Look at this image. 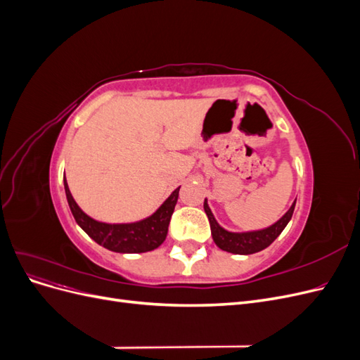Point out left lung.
<instances>
[{
    "mask_svg": "<svg viewBox=\"0 0 360 360\" xmlns=\"http://www.w3.org/2000/svg\"><path fill=\"white\" fill-rule=\"evenodd\" d=\"M294 205H296V201L292 202L290 210L274 225H270L269 228H264V230L249 231V233H231V231L224 230V228L216 222L212 210L209 209V204H207V200L204 201V210H205L207 217H209L210 230H212L214 243L222 250H226V252L238 254V255H249V254L259 252V250H263L269 245L274 243L275 238L282 233V230H284L287 224L290 222L292 212H294Z\"/></svg>",
    "mask_w": 360,
    "mask_h": 360,
    "instance_id": "8db88e82",
    "label": "left lung"
}]
</instances>
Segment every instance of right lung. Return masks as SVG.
Instances as JSON below:
<instances>
[{
	"label": "right lung",
	"instance_id": "obj_1",
	"mask_svg": "<svg viewBox=\"0 0 360 360\" xmlns=\"http://www.w3.org/2000/svg\"><path fill=\"white\" fill-rule=\"evenodd\" d=\"M64 189H66L68 202L76 224L96 243L122 254L148 252V250H153L163 243L168 234V225L174 213V207L177 204L180 191V188L174 191L168 200L147 219L134 224H105L93 219L79 209V205L75 202L69 191L66 177H64Z\"/></svg>",
	"mask_w": 360,
	"mask_h": 360
}]
</instances>
